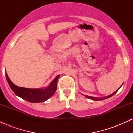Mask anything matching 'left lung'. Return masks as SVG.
I'll list each match as a JSON object with an SVG mask.
<instances>
[{"label":"left lung","instance_id":"1","mask_svg":"<svg viewBox=\"0 0 133 133\" xmlns=\"http://www.w3.org/2000/svg\"><path fill=\"white\" fill-rule=\"evenodd\" d=\"M119 88L117 90V91H116L115 92H114V93H112V94H111V95L108 96H106V97H103V98H96V97H91V96H86V97H87V98H89V99H92V100H94V101H97V100H104V99H108L109 98V97H111V96H112L114 95L115 93H116L117 92V91H118L119 89Z\"/></svg>","mask_w":133,"mask_h":133}]
</instances>
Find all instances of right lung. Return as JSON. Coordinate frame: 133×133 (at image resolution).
Segmentation results:
<instances>
[{"label":"right lung","instance_id":"add662e5","mask_svg":"<svg viewBox=\"0 0 133 133\" xmlns=\"http://www.w3.org/2000/svg\"><path fill=\"white\" fill-rule=\"evenodd\" d=\"M5 75L9 86L13 92L17 96L30 103H41L52 97L57 89V80L60 77V75L56 76L51 84L45 89H29L16 86L9 78L7 72Z\"/></svg>","mask_w":133,"mask_h":133}]
</instances>
